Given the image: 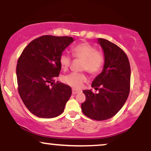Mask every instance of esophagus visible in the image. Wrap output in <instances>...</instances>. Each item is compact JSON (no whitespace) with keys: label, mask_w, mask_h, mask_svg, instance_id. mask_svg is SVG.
Masks as SVG:
<instances>
[{"label":"esophagus","mask_w":151,"mask_h":151,"mask_svg":"<svg viewBox=\"0 0 151 151\" xmlns=\"http://www.w3.org/2000/svg\"><path fill=\"white\" fill-rule=\"evenodd\" d=\"M80 92V91L79 90H77V89H72V93L73 94H76V93H78Z\"/></svg>","instance_id":"34e87169"}]
</instances>
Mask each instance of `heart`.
Masks as SVG:
<instances>
[{
	"instance_id": "1",
	"label": "heart",
	"mask_w": 151,
	"mask_h": 151,
	"mask_svg": "<svg viewBox=\"0 0 151 151\" xmlns=\"http://www.w3.org/2000/svg\"><path fill=\"white\" fill-rule=\"evenodd\" d=\"M75 58L84 60L82 70H87L90 74H96L101 70L104 63V56L101 52H99L94 46L88 42H81L74 46L72 50ZM72 62L70 55L62 54L60 58V63L63 70H67ZM64 82L74 88H79L86 81L85 74L72 72L66 75L63 79Z\"/></svg>"
}]
</instances>
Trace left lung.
Wrapping results in <instances>:
<instances>
[{
  "label": "left lung",
  "mask_w": 151,
  "mask_h": 151,
  "mask_svg": "<svg viewBox=\"0 0 151 151\" xmlns=\"http://www.w3.org/2000/svg\"><path fill=\"white\" fill-rule=\"evenodd\" d=\"M104 54L102 72L93 79L91 86L99 90H84L86 101L81 104L83 114L96 121H104L115 116L127 100L130 91L131 67L126 53L116 45L98 38Z\"/></svg>",
  "instance_id": "obj_1"
}]
</instances>
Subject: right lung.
<instances>
[{"label":"right lung","mask_w":151,"mask_h":151,"mask_svg":"<svg viewBox=\"0 0 151 151\" xmlns=\"http://www.w3.org/2000/svg\"><path fill=\"white\" fill-rule=\"evenodd\" d=\"M74 41L72 37L43 35L23 50L16 67L18 92L27 109L40 118L60 115L72 95L70 86L57 81L60 58Z\"/></svg>","instance_id":"add662e5"}]
</instances>
